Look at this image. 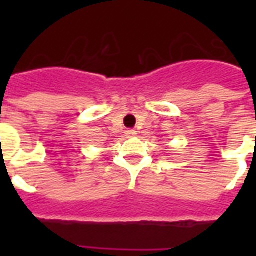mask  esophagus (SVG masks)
Returning a JSON list of instances; mask_svg holds the SVG:
<instances>
[{"label": "esophagus", "mask_w": 256, "mask_h": 256, "mask_svg": "<svg viewBox=\"0 0 256 256\" xmlns=\"http://www.w3.org/2000/svg\"><path fill=\"white\" fill-rule=\"evenodd\" d=\"M136 134V132H134V130H128V132H126V136H128V138H130V136H134Z\"/></svg>", "instance_id": "1"}]
</instances>
